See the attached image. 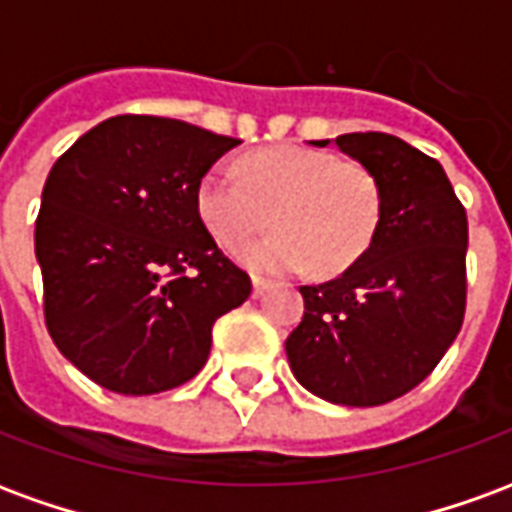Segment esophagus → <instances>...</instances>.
<instances>
[{
	"mask_svg": "<svg viewBox=\"0 0 512 512\" xmlns=\"http://www.w3.org/2000/svg\"><path fill=\"white\" fill-rule=\"evenodd\" d=\"M268 288H271V282H268V279H263V277L252 279V293H255V299H260V296H263Z\"/></svg>",
	"mask_w": 512,
	"mask_h": 512,
	"instance_id": "esophagus-1",
	"label": "esophagus"
}]
</instances>
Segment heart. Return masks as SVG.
<instances>
[{
  "instance_id": "heart-1",
  "label": "heart",
  "mask_w": 512,
  "mask_h": 512,
  "mask_svg": "<svg viewBox=\"0 0 512 512\" xmlns=\"http://www.w3.org/2000/svg\"><path fill=\"white\" fill-rule=\"evenodd\" d=\"M233 167H213L200 180L197 211L216 241L238 249L271 222L266 238L241 252L260 274H290L315 263L321 274L354 266L376 238L381 183L359 161L332 150L274 145L255 150Z\"/></svg>"
}]
</instances>
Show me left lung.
<instances>
[{"mask_svg":"<svg viewBox=\"0 0 512 512\" xmlns=\"http://www.w3.org/2000/svg\"><path fill=\"white\" fill-rule=\"evenodd\" d=\"M312 145H326L312 142ZM381 183L376 238L354 266L301 285L293 376L340 406H381L433 373L466 312V208L436 158L381 131L334 139Z\"/></svg>","mask_w":512,"mask_h":512,"instance_id":"1","label":"left lung"}]
</instances>
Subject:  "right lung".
Listing matches in <instances>:
<instances>
[{
	"label": "right lung",
	"mask_w": 512,
	"mask_h": 512,
	"mask_svg": "<svg viewBox=\"0 0 512 512\" xmlns=\"http://www.w3.org/2000/svg\"><path fill=\"white\" fill-rule=\"evenodd\" d=\"M238 139L153 115H117L51 167L35 255L60 354L117 395L186 384L211 354L216 318L252 279L197 211L202 175Z\"/></svg>",
	"instance_id": "add662e5"
}]
</instances>
